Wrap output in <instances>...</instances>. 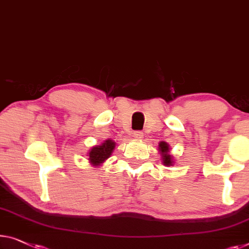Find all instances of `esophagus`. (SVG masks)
I'll return each mask as SVG.
<instances>
[{"label":"esophagus","mask_w":249,"mask_h":249,"mask_svg":"<svg viewBox=\"0 0 249 249\" xmlns=\"http://www.w3.org/2000/svg\"><path fill=\"white\" fill-rule=\"evenodd\" d=\"M143 136H144L143 132H141V131H136V132L133 133V137H134L135 140H141V139H143Z\"/></svg>","instance_id":"obj_1"}]
</instances>
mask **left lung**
Returning <instances> with one entry per match:
<instances>
[{
    "label": "left lung",
    "instance_id": "8db88e82",
    "mask_svg": "<svg viewBox=\"0 0 249 249\" xmlns=\"http://www.w3.org/2000/svg\"><path fill=\"white\" fill-rule=\"evenodd\" d=\"M158 150L161 154V160H162L163 164H164L165 166L174 165V163L176 162H174V158L171 154V147H170L168 143L164 142V141H161V142L159 143Z\"/></svg>",
    "mask_w": 249,
    "mask_h": 249
}]
</instances>
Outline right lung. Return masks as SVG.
<instances>
[{
	"label": "right lung",
	"instance_id": "obj_1",
	"mask_svg": "<svg viewBox=\"0 0 249 249\" xmlns=\"http://www.w3.org/2000/svg\"><path fill=\"white\" fill-rule=\"evenodd\" d=\"M115 146H116V143L110 139L104 141L99 145L92 146L87 153L88 162L90 163V165L98 168L112 155Z\"/></svg>",
	"mask_w": 249,
	"mask_h": 249
}]
</instances>
